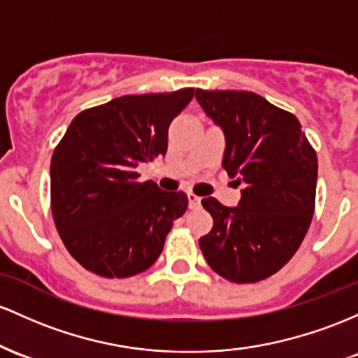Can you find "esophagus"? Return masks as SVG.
<instances>
[{"label": "esophagus", "instance_id": "esophagus-1", "mask_svg": "<svg viewBox=\"0 0 358 358\" xmlns=\"http://www.w3.org/2000/svg\"><path fill=\"white\" fill-rule=\"evenodd\" d=\"M187 198H189V206L191 208H199L201 198L198 194H194V192H189V194H187Z\"/></svg>", "mask_w": 358, "mask_h": 358}]
</instances>
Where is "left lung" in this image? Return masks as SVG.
<instances>
[{
	"label": "left lung",
	"instance_id": "obj_1",
	"mask_svg": "<svg viewBox=\"0 0 358 358\" xmlns=\"http://www.w3.org/2000/svg\"><path fill=\"white\" fill-rule=\"evenodd\" d=\"M227 148L223 169L243 184L236 208L204 198L213 228L199 247L216 274L236 284L275 274L296 254L315 213L318 159L294 115L250 91L196 90Z\"/></svg>",
	"mask_w": 358,
	"mask_h": 358
}]
</instances>
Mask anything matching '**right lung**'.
<instances>
[{
    "instance_id": "obj_1",
    "label": "right lung",
    "mask_w": 358,
    "mask_h": 358,
    "mask_svg": "<svg viewBox=\"0 0 358 358\" xmlns=\"http://www.w3.org/2000/svg\"><path fill=\"white\" fill-rule=\"evenodd\" d=\"M194 87L130 94L76 116L50 162V206L69 254L101 277L125 279L154 266L186 192L138 180L136 167L167 152L172 120Z\"/></svg>"
}]
</instances>
